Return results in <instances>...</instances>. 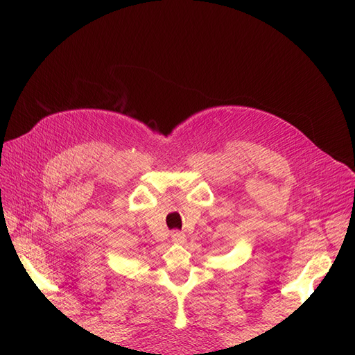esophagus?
I'll list each match as a JSON object with an SVG mask.
<instances>
[{"mask_svg": "<svg viewBox=\"0 0 355 355\" xmlns=\"http://www.w3.org/2000/svg\"><path fill=\"white\" fill-rule=\"evenodd\" d=\"M171 241L175 244H184L187 241V235L180 231H173L171 232Z\"/></svg>", "mask_w": 355, "mask_h": 355, "instance_id": "1", "label": "esophagus"}]
</instances>
